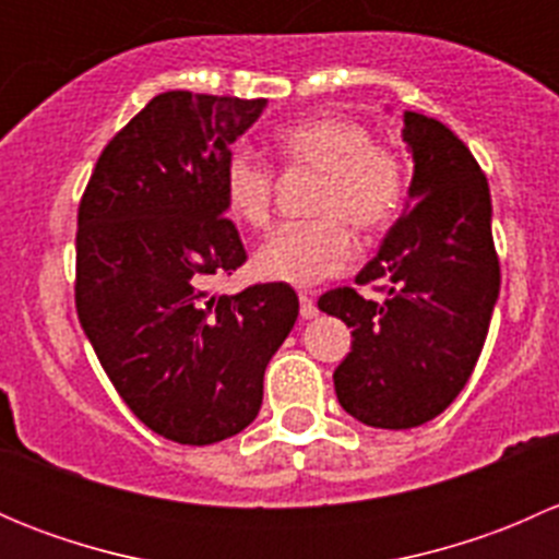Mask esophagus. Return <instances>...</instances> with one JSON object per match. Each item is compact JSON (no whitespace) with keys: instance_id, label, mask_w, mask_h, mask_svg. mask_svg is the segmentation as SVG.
<instances>
[{"instance_id":"1","label":"esophagus","mask_w":559,"mask_h":559,"mask_svg":"<svg viewBox=\"0 0 559 559\" xmlns=\"http://www.w3.org/2000/svg\"><path fill=\"white\" fill-rule=\"evenodd\" d=\"M316 313H319V308H316L313 297L308 295V292H302V295H300V316H302V319H313Z\"/></svg>"}]
</instances>
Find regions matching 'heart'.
Instances as JSON below:
<instances>
[{"label": "heart", "instance_id": "heart-1", "mask_svg": "<svg viewBox=\"0 0 559 559\" xmlns=\"http://www.w3.org/2000/svg\"><path fill=\"white\" fill-rule=\"evenodd\" d=\"M273 140L284 165L321 175L311 205L319 218L275 229L253 257V270L267 281L311 286L354 262L357 243L348 224L373 235L397 218L411 186V165L403 151L373 140L362 121L341 112L297 118ZM273 191V167L246 145H235L222 165L227 211L248 227L264 229Z\"/></svg>", "mask_w": 559, "mask_h": 559}]
</instances>
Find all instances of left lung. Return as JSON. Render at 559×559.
<instances>
[{
	"label": "left lung",
	"instance_id": "left-lung-1",
	"mask_svg": "<svg viewBox=\"0 0 559 559\" xmlns=\"http://www.w3.org/2000/svg\"><path fill=\"white\" fill-rule=\"evenodd\" d=\"M414 156L408 213L397 218L357 284L386 281L384 302L352 286L319 297L354 326L335 368L343 411L368 427L408 430L452 405L478 362L500 292L487 175L449 127L405 110Z\"/></svg>",
	"mask_w": 559,
	"mask_h": 559
}]
</instances>
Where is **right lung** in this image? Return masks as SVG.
<instances>
[{"mask_svg": "<svg viewBox=\"0 0 559 559\" xmlns=\"http://www.w3.org/2000/svg\"><path fill=\"white\" fill-rule=\"evenodd\" d=\"M264 105L159 94L105 145L78 207L83 332L132 414L186 447L257 419L264 368L300 313L289 284L211 292L246 262L222 165Z\"/></svg>", "mask_w": 559, "mask_h": 559, "instance_id": "1", "label": "right lung"}]
</instances>
